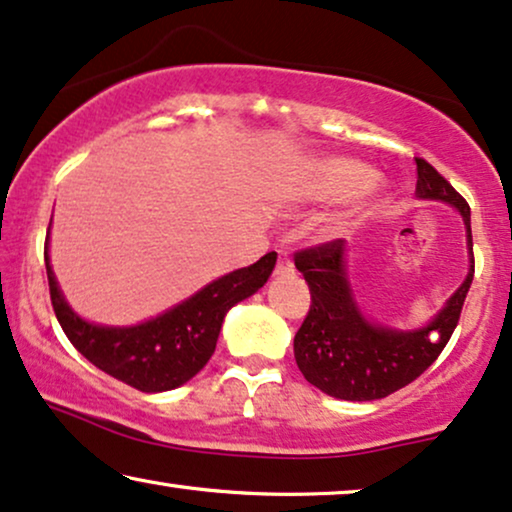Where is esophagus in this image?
<instances>
[{
	"mask_svg": "<svg viewBox=\"0 0 512 512\" xmlns=\"http://www.w3.org/2000/svg\"><path fill=\"white\" fill-rule=\"evenodd\" d=\"M290 271H295L292 267V260L288 252L278 250V260H276V276H283V274H290Z\"/></svg>",
	"mask_w": 512,
	"mask_h": 512,
	"instance_id": "1",
	"label": "esophagus"
}]
</instances>
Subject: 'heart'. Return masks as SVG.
Returning <instances> with one entry per match:
<instances>
[{"label":"heart","instance_id":"obj_1","mask_svg":"<svg viewBox=\"0 0 512 512\" xmlns=\"http://www.w3.org/2000/svg\"><path fill=\"white\" fill-rule=\"evenodd\" d=\"M377 170L353 159H318L306 163L290 189L295 206H332L358 199L377 185Z\"/></svg>","mask_w":512,"mask_h":512}]
</instances>
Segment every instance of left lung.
<instances>
[{
  "label": "left lung",
  "mask_w": 512,
  "mask_h": 512,
  "mask_svg": "<svg viewBox=\"0 0 512 512\" xmlns=\"http://www.w3.org/2000/svg\"><path fill=\"white\" fill-rule=\"evenodd\" d=\"M417 196L456 208L466 224L470 269L466 281L419 330H395L363 316L346 276V241L299 250L295 267L311 290V306L295 335V360L304 379L339 400H379L412 384L435 363L459 323L473 283L470 206L438 170L417 159Z\"/></svg>",
  "instance_id": "obj_1"
}]
</instances>
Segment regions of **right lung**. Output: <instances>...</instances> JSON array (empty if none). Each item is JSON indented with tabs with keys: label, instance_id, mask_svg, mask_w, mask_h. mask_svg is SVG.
Here are the masks:
<instances>
[{
	"label": "right lung",
	"instance_id": "obj_1",
	"mask_svg": "<svg viewBox=\"0 0 512 512\" xmlns=\"http://www.w3.org/2000/svg\"><path fill=\"white\" fill-rule=\"evenodd\" d=\"M44 260L53 311L74 349L109 377L138 391L161 393L187 384L203 370L213 356L227 311L269 281L276 252H267L250 267L217 278L161 316L131 327L88 323L70 309L51 269L49 236Z\"/></svg>",
	"mask_w": 512,
	"mask_h": 512
}]
</instances>
